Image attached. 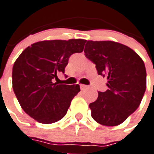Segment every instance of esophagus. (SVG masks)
<instances>
[{"label":"esophagus","instance_id":"obj_1","mask_svg":"<svg viewBox=\"0 0 154 154\" xmlns=\"http://www.w3.org/2000/svg\"><path fill=\"white\" fill-rule=\"evenodd\" d=\"M80 87H81V89L82 90H84V89H87L88 88V85H80Z\"/></svg>","mask_w":154,"mask_h":154}]
</instances>
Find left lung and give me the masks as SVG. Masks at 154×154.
Returning a JSON list of instances; mask_svg holds the SVG:
<instances>
[{"label":"left lung","instance_id":"8db88e82","mask_svg":"<svg viewBox=\"0 0 154 154\" xmlns=\"http://www.w3.org/2000/svg\"><path fill=\"white\" fill-rule=\"evenodd\" d=\"M85 57L96 65L98 75L107 77L105 92L89 104L92 117L99 124H122L138 108L146 92V66L129 47L111 41H88Z\"/></svg>","mask_w":154,"mask_h":154}]
</instances>
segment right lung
<instances>
[{"label": "right lung", "mask_w": 154, "mask_h": 154, "mask_svg": "<svg viewBox=\"0 0 154 154\" xmlns=\"http://www.w3.org/2000/svg\"><path fill=\"white\" fill-rule=\"evenodd\" d=\"M86 40H52L27 47L13 67V88L22 109L43 124L65 117L71 101L80 92L79 85L53 82L58 72L65 73L69 58L82 53Z\"/></svg>", "instance_id": "add662e5"}]
</instances>
